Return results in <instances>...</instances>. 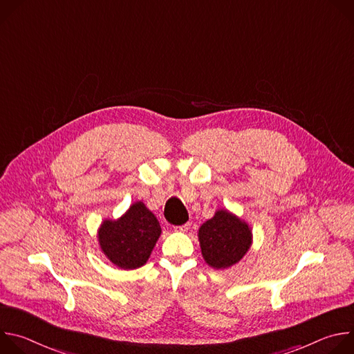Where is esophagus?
Instances as JSON below:
<instances>
[{
    "instance_id": "1",
    "label": "esophagus",
    "mask_w": 354,
    "mask_h": 354,
    "mask_svg": "<svg viewBox=\"0 0 354 354\" xmlns=\"http://www.w3.org/2000/svg\"><path fill=\"white\" fill-rule=\"evenodd\" d=\"M189 228H190V224L187 223V224H183V225L175 227V231H178V232H187V231H189Z\"/></svg>"
}]
</instances>
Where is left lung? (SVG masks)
Returning a JSON list of instances; mask_svg holds the SVG:
<instances>
[{"label":"left lung","instance_id":"left-lung-1","mask_svg":"<svg viewBox=\"0 0 354 354\" xmlns=\"http://www.w3.org/2000/svg\"><path fill=\"white\" fill-rule=\"evenodd\" d=\"M197 236L205 262L217 270L236 265L252 245L249 224L227 209L216 210L201 224Z\"/></svg>","mask_w":354,"mask_h":354}]
</instances>
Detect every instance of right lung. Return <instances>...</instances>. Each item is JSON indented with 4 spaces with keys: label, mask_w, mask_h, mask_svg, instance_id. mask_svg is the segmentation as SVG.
Listing matches in <instances>:
<instances>
[{
    "label": "right lung",
    "mask_w": 354,
    "mask_h": 354,
    "mask_svg": "<svg viewBox=\"0 0 354 354\" xmlns=\"http://www.w3.org/2000/svg\"><path fill=\"white\" fill-rule=\"evenodd\" d=\"M161 225L142 201H136L118 220H104L97 230V242L104 255L119 269L133 270L147 263Z\"/></svg>",
    "instance_id": "right-lung-1"
}]
</instances>
